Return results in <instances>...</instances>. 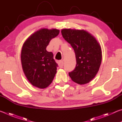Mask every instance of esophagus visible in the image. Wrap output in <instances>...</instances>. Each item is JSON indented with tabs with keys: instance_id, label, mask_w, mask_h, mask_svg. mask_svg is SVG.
Returning a JSON list of instances; mask_svg holds the SVG:
<instances>
[{
	"instance_id": "34e87169",
	"label": "esophagus",
	"mask_w": 122,
	"mask_h": 122,
	"mask_svg": "<svg viewBox=\"0 0 122 122\" xmlns=\"http://www.w3.org/2000/svg\"><path fill=\"white\" fill-rule=\"evenodd\" d=\"M59 66L60 68H62L63 67V61H60L59 62Z\"/></svg>"
}]
</instances>
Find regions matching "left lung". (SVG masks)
Wrapping results in <instances>:
<instances>
[{
  "label": "left lung",
  "mask_w": 122,
  "mask_h": 122,
  "mask_svg": "<svg viewBox=\"0 0 122 122\" xmlns=\"http://www.w3.org/2000/svg\"><path fill=\"white\" fill-rule=\"evenodd\" d=\"M65 40L71 44L75 53L76 65L69 73L72 81L79 84L88 83L98 71L102 61L101 46L94 36L83 30L62 29Z\"/></svg>",
  "instance_id": "obj_1"
}]
</instances>
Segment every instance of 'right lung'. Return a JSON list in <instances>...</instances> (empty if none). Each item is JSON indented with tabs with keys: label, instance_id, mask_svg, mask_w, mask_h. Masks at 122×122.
I'll list each match as a JSON object with an SVG mask.
<instances>
[{
	"label": "right lung",
	"instance_id": "add662e5",
	"mask_svg": "<svg viewBox=\"0 0 122 122\" xmlns=\"http://www.w3.org/2000/svg\"><path fill=\"white\" fill-rule=\"evenodd\" d=\"M57 29L41 28L25 41L22 47L21 61L26 77L33 86L44 89L52 82L58 66L52 52L46 47L53 38L57 36Z\"/></svg>",
	"mask_w": 122,
	"mask_h": 122
}]
</instances>
